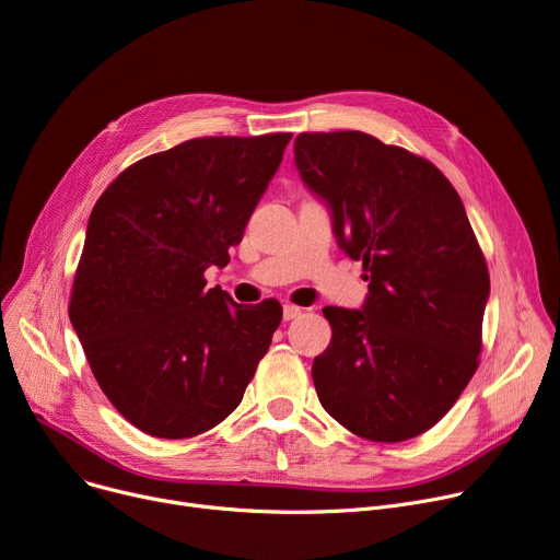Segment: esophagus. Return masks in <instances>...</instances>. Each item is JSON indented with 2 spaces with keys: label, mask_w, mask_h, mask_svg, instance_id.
<instances>
[{
  "label": "esophagus",
  "mask_w": 560,
  "mask_h": 560,
  "mask_svg": "<svg viewBox=\"0 0 560 560\" xmlns=\"http://www.w3.org/2000/svg\"><path fill=\"white\" fill-rule=\"evenodd\" d=\"M298 316H303V310H300V307H295V305H284L282 307V318L284 320H293Z\"/></svg>",
  "instance_id": "1"
}]
</instances>
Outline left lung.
<instances>
[{
  "mask_svg": "<svg viewBox=\"0 0 560 560\" xmlns=\"http://www.w3.org/2000/svg\"><path fill=\"white\" fill-rule=\"evenodd\" d=\"M293 154L370 282L361 310H323L331 342L312 365L318 399L359 438H417L478 370L491 284L464 203L433 163L363 132H305Z\"/></svg>",
  "mask_w": 560,
  "mask_h": 560,
  "instance_id": "obj_1",
  "label": "left lung"
}]
</instances>
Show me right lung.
I'll list each match as a JSON object with an SVG mask.
<instances>
[{
	"label": "right lung",
	"mask_w": 560,
	"mask_h": 560,
	"mask_svg": "<svg viewBox=\"0 0 560 560\" xmlns=\"http://www.w3.org/2000/svg\"><path fill=\"white\" fill-rule=\"evenodd\" d=\"M289 141L179 143L120 172L90 214L69 318L101 390L152 438L224 421L271 346L276 300L237 305L203 271L231 262Z\"/></svg>",
	"instance_id": "right-lung-1"
}]
</instances>
